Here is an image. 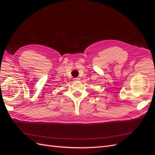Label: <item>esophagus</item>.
Wrapping results in <instances>:
<instances>
[{"label":"esophagus","mask_w":155,"mask_h":155,"mask_svg":"<svg viewBox=\"0 0 155 155\" xmlns=\"http://www.w3.org/2000/svg\"><path fill=\"white\" fill-rule=\"evenodd\" d=\"M74 81H79V78H74Z\"/></svg>","instance_id":"obj_1"}]
</instances>
